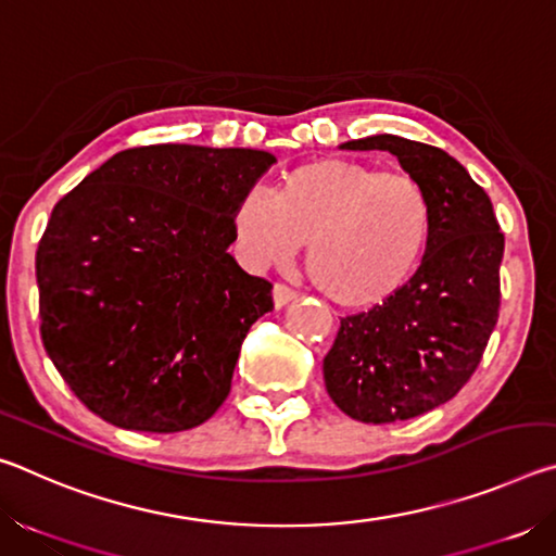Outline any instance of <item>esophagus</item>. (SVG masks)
I'll list each match as a JSON object with an SVG mask.
<instances>
[{"mask_svg": "<svg viewBox=\"0 0 556 556\" xmlns=\"http://www.w3.org/2000/svg\"><path fill=\"white\" fill-rule=\"evenodd\" d=\"M271 296H275V306L281 308V306L291 304V301H294L299 294H296V291L291 289V287H287V285H281V281H277L275 291H271Z\"/></svg>", "mask_w": 556, "mask_h": 556, "instance_id": "esophagus-1", "label": "esophagus"}]
</instances>
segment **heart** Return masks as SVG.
<instances>
[{
	"instance_id": "heart-1",
	"label": "heart",
	"mask_w": 556,
	"mask_h": 556,
	"mask_svg": "<svg viewBox=\"0 0 556 556\" xmlns=\"http://www.w3.org/2000/svg\"><path fill=\"white\" fill-rule=\"evenodd\" d=\"M232 228L252 265H281L308 244L314 285L343 308H378L407 289L434 240L427 186L407 172H380L326 156L277 178L271 195L248 191Z\"/></svg>"
}]
</instances>
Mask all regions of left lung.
<instances>
[{
    "label": "left lung",
    "instance_id": "left-lung-1",
    "mask_svg": "<svg viewBox=\"0 0 556 556\" xmlns=\"http://www.w3.org/2000/svg\"><path fill=\"white\" fill-rule=\"evenodd\" d=\"M343 149L394 154L437 211L417 277L388 304L343 316L324 357L326 390L341 412L390 425L448 402L476 372L501 312L505 238L488 193L444 149L394 135Z\"/></svg>",
    "mask_w": 556,
    "mask_h": 556
}]
</instances>
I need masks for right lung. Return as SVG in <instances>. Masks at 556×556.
I'll list each match as a JSON object with an SVG mask.
<instances>
[{
    "instance_id": "1",
    "label": "right lung",
    "mask_w": 556,
    "mask_h": 556,
    "mask_svg": "<svg viewBox=\"0 0 556 556\" xmlns=\"http://www.w3.org/2000/svg\"><path fill=\"white\" fill-rule=\"evenodd\" d=\"M277 159L260 149L135 147L55 203L36 250L46 353L110 425L172 434L230 392L271 281L228 252L232 208Z\"/></svg>"
}]
</instances>
